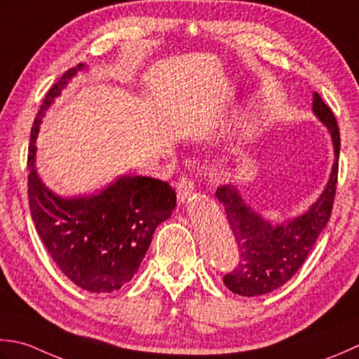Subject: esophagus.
<instances>
[{
	"instance_id": "1",
	"label": "esophagus",
	"mask_w": 359,
	"mask_h": 359,
	"mask_svg": "<svg viewBox=\"0 0 359 359\" xmlns=\"http://www.w3.org/2000/svg\"><path fill=\"white\" fill-rule=\"evenodd\" d=\"M194 182L190 181L187 177L180 178L178 184H177V194H178V200L180 203H184L186 200H189L190 196L194 194Z\"/></svg>"
}]
</instances>
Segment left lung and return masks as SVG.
<instances>
[{"label": "left lung", "instance_id": "obj_1", "mask_svg": "<svg viewBox=\"0 0 359 359\" xmlns=\"http://www.w3.org/2000/svg\"><path fill=\"white\" fill-rule=\"evenodd\" d=\"M313 113L332 133L334 163L324 192L305 214L273 224L241 198L237 186L226 184L217 189L215 196L224 206L238 246L237 266L223 277L226 287L236 294L262 296L287 283L304 265L330 220L338 182L339 128L330 107L318 93L313 94Z\"/></svg>", "mask_w": 359, "mask_h": 359}]
</instances>
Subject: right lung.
<instances>
[{
  "label": "right lung",
  "mask_w": 359,
  "mask_h": 359,
  "mask_svg": "<svg viewBox=\"0 0 359 359\" xmlns=\"http://www.w3.org/2000/svg\"><path fill=\"white\" fill-rule=\"evenodd\" d=\"M77 68L50 86L31 130L27 196L35 229L62 273L91 292H111L133 279L159 223L172 215L177 194L169 182L119 177L102 192L62 198L43 184L35 169V142L45 111Z\"/></svg>",
  "instance_id": "1"
}]
</instances>
